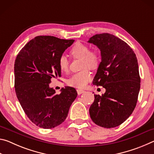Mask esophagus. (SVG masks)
<instances>
[{"label": "esophagus", "mask_w": 154, "mask_h": 154, "mask_svg": "<svg viewBox=\"0 0 154 154\" xmlns=\"http://www.w3.org/2000/svg\"><path fill=\"white\" fill-rule=\"evenodd\" d=\"M77 92L78 94L80 95V94H83V92H84L85 91L83 90H81V89H78V90H77Z\"/></svg>", "instance_id": "esophagus-1"}]
</instances>
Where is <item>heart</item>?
<instances>
[{
    "instance_id": "heart-1",
    "label": "heart",
    "mask_w": 154,
    "mask_h": 154,
    "mask_svg": "<svg viewBox=\"0 0 154 154\" xmlns=\"http://www.w3.org/2000/svg\"><path fill=\"white\" fill-rule=\"evenodd\" d=\"M71 55L75 58H82V67L85 69L72 75L68 80V84L71 86L82 88H84L92 79L91 72L85 68L95 69L98 65L99 56L97 52L90 51L88 45L82 43H77L70 51ZM58 66L62 72H67L69 69V61L65 55H61L58 59Z\"/></svg>"
}]
</instances>
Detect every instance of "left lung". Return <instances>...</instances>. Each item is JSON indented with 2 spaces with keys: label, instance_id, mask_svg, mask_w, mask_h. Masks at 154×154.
Wrapping results in <instances>:
<instances>
[{
  "label": "left lung",
  "instance_id": "8db88e82",
  "mask_svg": "<svg viewBox=\"0 0 154 154\" xmlns=\"http://www.w3.org/2000/svg\"><path fill=\"white\" fill-rule=\"evenodd\" d=\"M88 43L97 46L101 54L93 84L106 90L102 96L94 94L90 118L99 126H118L129 118L137 103L140 86L137 58L126 42L111 34H97Z\"/></svg>",
  "mask_w": 154,
  "mask_h": 154
}]
</instances>
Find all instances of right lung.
<instances>
[{"instance_id":"obj_1","label":"right lung","mask_w":154,"mask_h":154,"mask_svg":"<svg viewBox=\"0 0 154 154\" xmlns=\"http://www.w3.org/2000/svg\"><path fill=\"white\" fill-rule=\"evenodd\" d=\"M75 40L52 36H38L26 44L14 64L15 90L18 100L30 120L36 126L51 129L66 118L77 96L66 86L56 94L49 87L52 77H60L58 59Z\"/></svg>"}]
</instances>
